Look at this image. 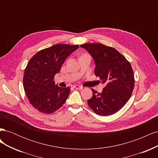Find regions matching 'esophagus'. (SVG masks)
Here are the masks:
<instances>
[{"label":"esophagus","instance_id":"esophagus-1","mask_svg":"<svg viewBox=\"0 0 158 158\" xmlns=\"http://www.w3.org/2000/svg\"><path fill=\"white\" fill-rule=\"evenodd\" d=\"M74 88L76 89H82L83 88L82 86H81V85H74Z\"/></svg>","mask_w":158,"mask_h":158}]
</instances>
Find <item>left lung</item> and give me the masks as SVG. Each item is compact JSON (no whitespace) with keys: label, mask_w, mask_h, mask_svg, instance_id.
I'll list each match as a JSON object with an SVG mask.
<instances>
[{"label":"left lung","mask_w":158,"mask_h":158,"mask_svg":"<svg viewBox=\"0 0 158 158\" xmlns=\"http://www.w3.org/2000/svg\"><path fill=\"white\" fill-rule=\"evenodd\" d=\"M80 47L92 56L94 73L106 85L102 93L92 89L93 96L88 100L89 107L99 115L115 113L127 103L134 89L130 63L116 49L102 44H85Z\"/></svg>","instance_id":"1"}]
</instances>
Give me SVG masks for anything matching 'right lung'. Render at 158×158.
<instances>
[{
	"instance_id": "right-lung-1",
	"label": "right lung",
	"mask_w": 158,
	"mask_h": 158,
	"mask_svg": "<svg viewBox=\"0 0 158 158\" xmlns=\"http://www.w3.org/2000/svg\"><path fill=\"white\" fill-rule=\"evenodd\" d=\"M78 47L56 44L37 52L27 63L23 79V88L31 106L39 111L50 114L65 103L70 88L55 84L54 76L59 73L66 58Z\"/></svg>"
}]
</instances>
